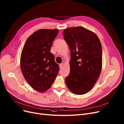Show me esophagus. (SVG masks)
I'll return each instance as SVG.
<instances>
[{
    "label": "esophagus",
    "mask_w": 124,
    "mask_h": 124,
    "mask_svg": "<svg viewBox=\"0 0 124 124\" xmlns=\"http://www.w3.org/2000/svg\"><path fill=\"white\" fill-rule=\"evenodd\" d=\"M62 66H63V63L59 64V67H60V68H62Z\"/></svg>",
    "instance_id": "esophagus-1"
}]
</instances>
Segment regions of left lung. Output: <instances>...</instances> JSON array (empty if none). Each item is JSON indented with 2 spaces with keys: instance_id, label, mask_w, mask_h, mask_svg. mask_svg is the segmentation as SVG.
Here are the masks:
<instances>
[{
  "instance_id": "left-lung-1",
  "label": "left lung",
  "mask_w": 124,
  "mask_h": 124,
  "mask_svg": "<svg viewBox=\"0 0 124 124\" xmlns=\"http://www.w3.org/2000/svg\"><path fill=\"white\" fill-rule=\"evenodd\" d=\"M63 34L71 51L70 72L66 83L73 93L83 95L92 90L100 75L101 42L95 33L81 26L66 28Z\"/></svg>"
}]
</instances>
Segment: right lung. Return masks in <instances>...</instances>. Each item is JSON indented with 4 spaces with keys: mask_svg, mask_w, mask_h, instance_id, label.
<instances>
[{
    "mask_svg": "<svg viewBox=\"0 0 124 124\" xmlns=\"http://www.w3.org/2000/svg\"><path fill=\"white\" fill-rule=\"evenodd\" d=\"M58 29H39L29 36L21 52L20 67L25 80L34 90L44 92L50 88L59 68L50 52Z\"/></svg>",
    "mask_w": 124,
    "mask_h": 124,
    "instance_id": "add662e5",
    "label": "right lung"
}]
</instances>
